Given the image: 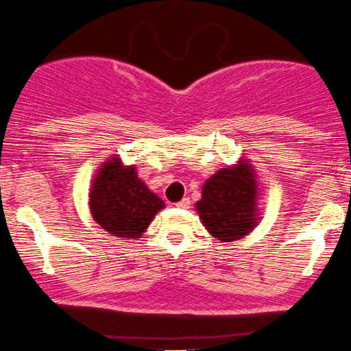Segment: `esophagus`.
Instances as JSON below:
<instances>
[{
    "label": "esophagus",
    "instance_id": "obj_1",
    "mask_svg": "<svg viewBox=\"0 0 351 351\" xmlns=\"http://www.w3.org/2000/svg\"><path fill=\"white\" fill-rule=\"evenodd\" d=\"M176 206L180 207V208H189V207H191V200H189L187 197H184V199L179 200V202H177Z\"/></svg>",
    "mask_w": 351,
    "mask_h": 351
}]
</instances>
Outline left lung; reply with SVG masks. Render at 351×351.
I'll list each match as a JSON object with an SVG mask.
<instances>
[{"instance_id":"obj_1","label":"left lung","mask_w":351,"mask_h":351,"mask_svg":"<svg viewBox=\"0 0 351 351\" xmlns=\"http://www.w3.org/2000/svg\"><path fill=\"white\" fill-rule=\"evenodd\" d=\"M257 180L247 160L222 169L204 184L202 199L195 204L202 223L223 242L247 235L257 223Z\"/></svg>"}]
</instances>
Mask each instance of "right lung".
I'll list each match as a JSON object with an SVG mask.
<instances>
[{"mask_svg": "<svg viewBox=\"0 0 351 351\" xmlns=\"http://www.w3.org/2000/svg\"><path fill=\"white\" fill-rule=\"evenodd\" d=\"M90 214L109 234L139 239L164 202L137 177L136 167H124L111 157L93 182L89 195Z\"/></svg>", "mask_w": 351, "mask_h": 351, "instance_id": "1", "label": "right lung"}]
</instances>
